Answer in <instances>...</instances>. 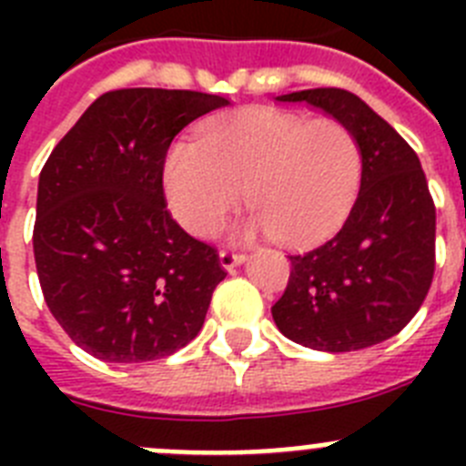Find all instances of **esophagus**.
Instances as JSON below:
<instances>
[{
	"instance_id": "esophagus-1",
	"label": "esophagus",
	"mask_w": 466,
	"mask_h": 466,
	"mask_svg": "<svg viewBox=\"0 0 466 466\" xmlns=\"http://www.w3.org/2000/svg\"><path fill=\"white\" fill-rule=\"evenodd\" d=\"M245 258H247V254L245 252H236V249H221V252H219L221 268H226V270H233L236 266H240Z\"/></svg>"
}]
</instances>
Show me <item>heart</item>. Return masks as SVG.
I'll list each match as a JSON object with an SVG mask.
<instances>
[{"instance_id": "obj_1", "label": "heart", "mask_w": 466, "mask_h": 466, "mask_svg": "<svg viewBox=\"0 0 466 466\" xmlns=\"http://www.w3.org/2000/svg\"><path fill=\"white\" fill-rule=\"evenodd\" d=\"M364 149L345 123L242 111L200 142H179L166 160L172 212L196 236H212L245 191L249 230L308 245L339 228L360 196Z\"/></svg>"}]
</instances>
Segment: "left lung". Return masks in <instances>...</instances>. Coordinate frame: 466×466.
Listing matches in <instances>:
<instances>
[{"mask_svg": "<svg viewBox=\"0 0 466 466\" xmlns=\"http://www.w3.org/2000/svg\"><path fill=\"white\" fill-rule=\"evenodd\" d=\"M278 102L308 105L345 123L364 149V179L343 228L289 257V282L273 319L306 348H371L413 319L431 287L436 208L427 177L410 144L355 93L310 88Z\"/></svg>", "mask_w": 466, "mask_h": 466, "instance_id": "1", "label": "left lung"}]
</instances>
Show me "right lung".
<instances>
[{
    "label": "right lung",
    "mask_w": 466,
    "mask_h": 466,
    "mask_svg": "<svg viewBox=\"0 0 466 466\" xmlns=\"http://www.w3.org/2000/svg\"><path fill=\"white\" fill-rule=\"evenodd\" d=\"M228 105L198 90H109L41 167L36 275L51 315L88 355L163 360L203 329L226 270L167 212L163 167L188 123Z\"/></svg>",
    "instance_id": "obj_1"
}]
</instances>
